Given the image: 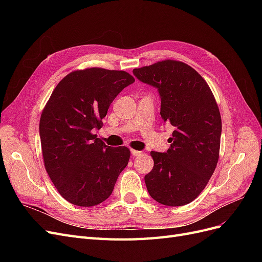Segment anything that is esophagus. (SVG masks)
<instances>
[{
	"instance_id": "1",
	"label": "esophagus",
	"mask_w": 262,
	"mask_h": 262,
	"mask_svg": "<svg viewBox=\"0 0 262 262\" xmlns=\"http://www.w3.org/2000/svg\"><path fill=\"white\" fill-rule=\"evenodd\" d=\"M131 154H132L133 156H141V155L143 154V153H142L141 150H137V149H131Z\"/></svg>"
}]
</instances>
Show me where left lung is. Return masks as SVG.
I'll use <instances>...</instances> for the list:
<instances>
[{"label":"left lung","mask_w":262,"mask_h":262,"mask_svg":"<svg viewBox=\"0 0 262 262\" xmlns=\"http://www.w3.org/2000/svg\"><path fill=\"white\" fill-rule=\"evenodd\" d=\"M156 87L164 122L175 126L166 153L150 152L154 166L144 180L149 195L167 207L192 202L208 185L220 156L222 119L208 83L184 62L164 60L134 69Z\"/></svg>","instance_id":"8db88e82"}]
</instances>
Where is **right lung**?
I'll return each mask as SVG.
<instances>
[{"label": "right lung", "mask_w": 262, "mask_h": 262, "mask_svg": "<svg viewBox=\"0 0 262 262\" xmlns=\"http://www.w3.org/2000/svg\"><path fill=\"white\" fill-rule=\"evenodd\" d=\"M134 77L125 71H73L55 86L39 123L45 168L59 193L78 207H94L112 194L130 149L106 145L93 131L110 104Z\"/></svg>", "instance_id": "right-lung-1"}]
</instances>
